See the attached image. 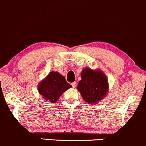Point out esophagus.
Returning a JSON list of instances; mask_svg holds the SVG:
<instances>
[{
	"label": "esophagus",
	"mask_w": 146,
	"mask_h": 146,
	"mask_svg": "<svg viewBox=\"0 0 146 146\" xmlns=\"http://www.w3.org/2000/svg\"><path fill=\"white\" fill-rule=\"evenodd\" d=\"M71 86H72V87H73V88H75V87H76V86H77L76 82H73V83H72V84H71Z\"/></svg>",
	"instance_id": "1"
}]
</instances>
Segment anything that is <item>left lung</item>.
I'll use <instances>...</instances> for the list:
<instances>
[{"label":"left lung","instance_id":"1","mask_svg":"<svg viewBox=\"0 0 146 146\" xmlns=\"http://www.w3.org/2000/svg\"><path fill=\"white\" fill-rule=\"evenodd\" d=\"M82 79L77 89L82 98L88 104H96L100 102L108 91V82L106 75L100 69L84 68L81 73Z\"/></svg>","mask_w":146,"mask_h":146}]
</instances>
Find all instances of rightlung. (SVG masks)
Instances as JSON below:
<instances>
[{"instance_id": "1", "label": "right lung", "mask_w": 146, "mask_h": 146, "mask_svg": "<svg viewBox=\"0 0 146 146\" xmlns=\"http://www.w3.org/2000/svg\"><path fill=\"white\" fill-rule=\"evenodd\" d=\"M71 87L63 75L57 71H51L38 84V90L46 101L55 103L60 96Z\"/></svg>"}]
</instances>
